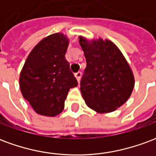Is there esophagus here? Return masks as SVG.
<instances>
[{"label": "esophagus", "instance_id": "esophagus-1", "mask_svg": "<svg viewBox=\"0 0 156 156\" xmlns=\"http://www.w3.org/2000/svg\"><path fill=\"white\" fill-rule=\"evenodd\" d=\"M81 76H82V73H81V72H78V73H75V78H77V80H78V82L80 81V78H81Z\"/></svg>", "mask_w": 156, "mask_h": 156}]
</instances>
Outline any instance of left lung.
Wrapping results in <instances>:
<instances>
[{
	"label": "left lung",
	"mask_w": 156,
	"mask_h": 156,
	"mask_svg": "<svg viewBox=\"0 0 156 156\" xmlns=\"http://www.w3.org/2000/svg\"><path fill=\"white\" fill-rule=\"evenodd\" d=\"M87 67L80 83L86 105L98 113L115 111L129 98L134 78L119 49L108 40L79 37Z\"/></svg>",
	"instance_id": "1"
}]
</instances>
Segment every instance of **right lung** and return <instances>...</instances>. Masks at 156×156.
Masks as SVG:
<instances>
[{
    "instance_id": "obj_1",
    "label": "right lung",
    "mask_w": 156,
    "mask_h": 156,
    "mask_svg": "<svg viewBox=\"0 0 156 156\" xmlns=\"http://www.w3.org/2000/svg\"><path fill=\"white\" fill-rule=\"evenodd\" d=\"M68 46L62 33L48 36L32 49L22 68L21 92L39 115L54 117L62 113L69 89L78 85L65 58Z\"/></svg>"
}]
</instances>
